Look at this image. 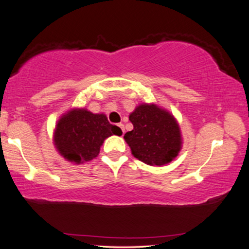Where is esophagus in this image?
Here are the masks:
<instances>
[{
  "label": "esophagus",
  "mask_w": 249,
  "mask_h": 249,
  "mask_svg": "<svg viewBox=\"0 0 249 249\" xmlns=\"http://www.w3.org/2000/svg\"><path fill=\"white\" fill-rule=\"evenodd\" d=\"M117 126H118V127H120V128H121V131H122V134H124V133H125V129H124V125H123V124H117Z\"/></svg>",
  "instance_id": "1"
}]
</instances>
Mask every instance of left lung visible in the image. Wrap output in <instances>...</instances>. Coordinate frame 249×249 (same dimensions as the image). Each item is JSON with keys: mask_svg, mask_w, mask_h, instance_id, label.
<instances>
[{"mask_svg": "<svg viewBox=\"0 0 249 249\" xmlns=\"http://www.w3.org/2000/svg\"><path fill=\"white\" fill-rule=\"evenodd\" d=\"M133 129L124 135L132 154L148 165L161 166L176 159L182 139L172 114L155 104H141L129 115Z\"/></svg>", "mask_w": 249, "mask_h": 249, "instance_id": "left-lung-1", "label": "left lung"}]
</instances>
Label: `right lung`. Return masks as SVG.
<instances>
[{"label":"right lung","mask_w":249,"mask_h":249,"mask_svg":"<svg viewBox=\"0 0 249 249\" xmlns=\"http://www.w3.org/2000/svg\"><path fill=\"white\" fill-rule=\"evenodd\" d=\"M122 135L105 114H92L85 108H73L64 114L55 125L53 142L66 160L80 164L97 157L104 141Z\"/></svg>","instance_id":"1"}]
</instances>
